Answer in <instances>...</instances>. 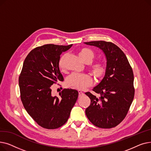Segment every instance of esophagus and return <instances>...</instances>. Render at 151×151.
I'll use <instances>...</instances> for the list:
<instances>
[{
    "label": "esophagus",
    "mask_w": 151,
    "mask_h": 151,
    "mask_svg": "<svg viewBox=\"0 0 151 151\" xmlns=\"http://www.w3.org/2000/svg\"><path fill=\"white\" fill-rule=\"evenodd\" d=\"M78 93H79V97H81L82 96H83V95H84V93L81 91H78Z\"/></svg>",
    "instance_id": "esophagus-1"
}]
</instances>
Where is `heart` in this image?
Returning <instances> with one entry per match:
<instances>
[{"instance_id": "1", "label": "heart", "mask_w": 151, "mask_h": 151, "mask_svg": "<svg viewBox=\"0 0 151 151\" xmlns=\"http://www.w3.org/2000/svg\"><path fill=\"white\" fill-rule=\"evenodd\" d=\"M80 58L85 63H91L95 58L94 52L90 49L82 48L79 52ZM66 54H63L60 58L58 62V66L60 70H63L65 67V59ZM91 71L97 79H101L105 73V68L104 65L100 63H97L91 67ZM92 80L91 76L87 74L73 73L70 75L66 80V84L67 86L71 87L76 89H84L87 87L91 85Z\"/></svg>"}]
</instances>
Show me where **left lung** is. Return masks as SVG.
<instances>
[{
  "label": "left lung",
  "mask_w": 151,
  "mask_h": 151,
  "mask_svg": "<svg viewBox=\"0 0 151 151\" xmlns=\"http://www.w3.org/2000/svg\"><path fill=\"white\" fill-rule=\"evenodd\" d=\"M84 43L99 47L106 59L105 76L93 89L100 97H97L89 92L85 93L91 99L86 114L99 128L114 127L124 120L134 98L132 68L124 52L114 43L105 41Z\"/></svg>",
  "instance_id": "8db88e82"
}]
</instances>
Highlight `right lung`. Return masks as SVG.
I'll return each instance as SVG.
<instances>
[{"label": "right lung", "mask_w": 151, "mask_h": 151, "mask_svg": "<svg viewBox=\"0 0 151 151\" xmlns=\"http://www.w3.org/2000/svg\"><path fill=\"white\" fill-rule=\"evenodd\" d=\"M73 45L53 44L35 47L27 55L19 77L21 99L32 118L42 127L55 129L65 124L78 97L75 89H64L52 96L51 86L63 78L58 66L60 55Z\"/></svg>", "instance_id": "right-lung-1"}]
</instances>
